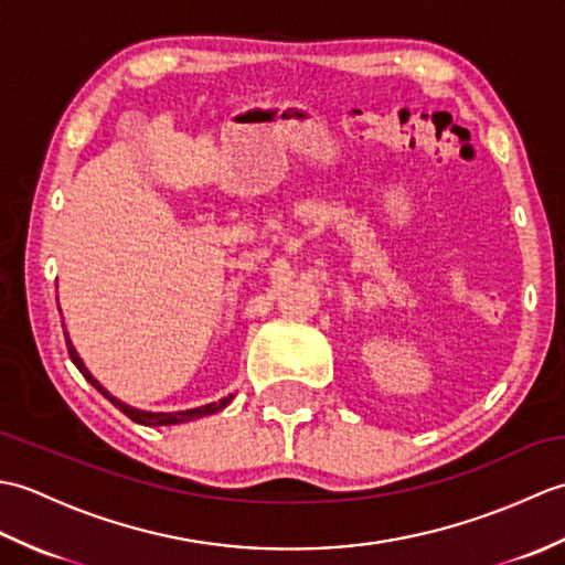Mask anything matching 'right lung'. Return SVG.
I'll return each mask as SVG.
<instances>
[{
	"label": "right lung",
	"instance_id": "1",
	"mask_svg": "<svg viewBox=\"0 0 565 565\" xmlns=\"http://www.w3.org/2000/svg\"><path fill=\"white\" fill-rule=\"evenodd\" d=\"M63 328H65V322H63ZM65 342H67V352H70V359H72V364H75L77 369H79V374L87 379L94 388H97L106 401H111L118 411H121L124 415H128L130 419H134V423H138V425H148V427H162V425H182V423H191V419H199V417H206V415H213V413H218V411H223L225 405H231V401L235 398V393H231V395H225V398H221L218 403H209V405H199V407H191V411H177V413H150V411H138V407H134V405H128V403H124V401H118L116 395H111L109 391H106L102 383L94 379L92 374H89V369L84 366V362H82V356L77 354V350H75V344H72V340H70V334L65 332Z\"/></svg>",
	"mask_w": 565,
	"mask_h": 565
}]
</instances>
